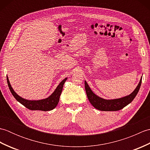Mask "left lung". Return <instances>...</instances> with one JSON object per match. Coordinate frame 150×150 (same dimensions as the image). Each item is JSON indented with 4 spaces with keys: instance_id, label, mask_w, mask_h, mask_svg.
<instances>
[{
    "instance_id": "8db88e82",
    "label": "left lung",
    "mask_w": 150,
    "mask_h": 150,
    "mask_svg": "<svg viewBox=\"0 0 150 150\" xmlns=\"http://www.w3.org/2000/svg\"><path fill=\"white\" fill-rule=\"evenodd\" d=\"M141 82L142 77L135 90L128 96L111 100L104 99V98H100L95 95L91 91L86 81H84V84L88 100L95 108L100 111H118L122 109L123 108L132 103L136 97L137 94L138 93Z\"/></svg>"
}]
</instances>
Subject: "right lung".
I'll list each match as a JSON object with an SVG mask.
<instances>
[{
	"label": "right lung",
	"instance_id": "right-lung-1",
	"mask_svg": "<svg viewBox=\"0 0 150 150\" xmlns=\"http://www.w3.org/2000/svg\"><path fill=\"white\" fill-rule=\"evenodd\" d=\"M67 78L64 79L62 81H61V82L55 89V90L54 91L53 93L47 98L39 100H29L21 97L15 93L14 90H13L10 83H9V79L7 76V82L9 90H10L13 96L15 98L16 100L30 110H40L45 111L52 110L58 104L60 94H61L62 91L63 85L64 84Z\"/></svg>",
	"mask_w": 150,
	"mask_h": 150
}]
</instances>
